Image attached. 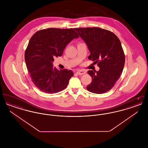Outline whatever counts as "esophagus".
I'll use <instances>...</instances> for the list:
<instances>
[{
    "mask_svg": "<svg viewBox=\"0 0 148 148\" xmlns=\"http://www.w3.org/2000/svg\"><path fill=\"white\" fill-rule=\"evenodd\" d=\"M76 73H77V74H78V75H83V74H85L86 72L84 71H77Z\"/></svg>",
    "mask_w": 148,
    "mask_h": 148,
    "instance_id": "esophagus-1",
    "label": "esophagus"
}]
</instances>
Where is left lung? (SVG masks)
<instances>
[{
	"instance_id": "8db88e82",
	"label": "left lung",
	"mask_w": 148,
	"mask_h": 148,
	"mask_svg": "<svg viewBox=\"0 0 148 148\" xmlns=\"http://www.w3.org/2000/svg\"><path fill=\"white\" fill-rule=\"evenodd\" d=\"M90 52L89 60L98 63L99 71H89L92 77L88 91L103 94L109 91L119 79L124 64L125 55L119 38L113 32L97 27L75 28Z\"/></svg>"
}]
</instances>
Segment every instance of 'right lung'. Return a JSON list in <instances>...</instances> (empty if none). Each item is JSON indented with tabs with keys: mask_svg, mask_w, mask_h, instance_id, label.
Segmentation results:
<instances>
[{
	"mask_svg": "<svg viewBox=\"0 0 148 148\" xmlns=\"http://www.w3.org/2000/svg\"><path fill=\"white\" fill-rule=\"evenodd\" d=\"M79 35L74 29L48 28L32 36L25 51L27 68L34 84L42 92L63 90L74 75L71 70L53 67L54 58L62 56L66 46Z\"/></svg>",
	"mask_w": 148,
	"mask_h": 148,
	"instance_id": "right-lung-1",
	"label": "right lung"
}]
</instances>
